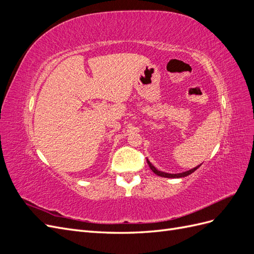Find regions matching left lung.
<instances>
[{"mask_svg":"<svg viewBox=\"0 0 254 254\" xmlns=\"http://www.w3.org/2000/svg\"><path fill=\"white\" fill-rule=\"evenodd\" d=\"M147 164L149 165V167H150V170L155 173L156 175H158V176H160V177H164V178H183V177H187V176H189V175H190L191 173H194L197 168L200 166V165H198V166H196V167H194V168H191V170H190V171H187V172H183V173H178V174H170V173H165V172H161V171H159L158 168H156L155 166H153L152 164H151V162L150 161L147 159Z\"/></svg>","mask_w":254,"mask_h":254,"instance_id":"8db88e82","label":"left lung"}]
</instances>
